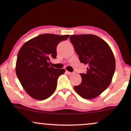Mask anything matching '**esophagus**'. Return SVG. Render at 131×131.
Segmentation results:
<instances>
[{
  "label": "esophagus",
  "instance_id": "1",
  "mask_svg": "<svg viewBox=\"0 0 131 131\" xmlns=\"http://www.w3.org/2000/svg\"><path fill=\"white\" fill-rule=\"evenodd\" d=\"M66 73H67L69 75H72L74 74V73L73 72H70V71H66Z\"/></svg>",
  "mask_w": 131,
  "mask_h": 131
}]
</instances>
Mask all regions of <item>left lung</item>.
Masks as SVG:
<instances>
[{"instance_id":"obj_1","label":"left lung","mask_w":131,"mask_h":131,"mask_svg":"<svg viewBox=\"0 0 131 131\" xmlns=\"http://www.w3.org/2000/svg\"><path fill=\"white\" fill-rule=\"evenodd\" d=\"M80 61L87 64L86 73H80L82 82L74 86L76 92L85 99H92L104 91L112 82L116 69L113 53L104 40L93 35L70 37Z\"/></svg>"}]
</instances>
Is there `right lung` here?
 <instances>
[{
    "label": "right lung",
    "mask_w": 131,
    "mask_h": 131,
    "mask_svg": "<svg viewBox=\"0 0 131 131\" xmlns=\"http://www.w3.org/2000/svg\"><path fill=\"white\" fill-rule=\"evenodd\" d=\"M70 35L43 34L25 43L18 53L16 74L26 92L36 100L47 99L54 92L57 79L65 69L50 66L57 58V46Z\"/></svg>",
    "instance_id": "right-lung-1"
}]
</instances>
